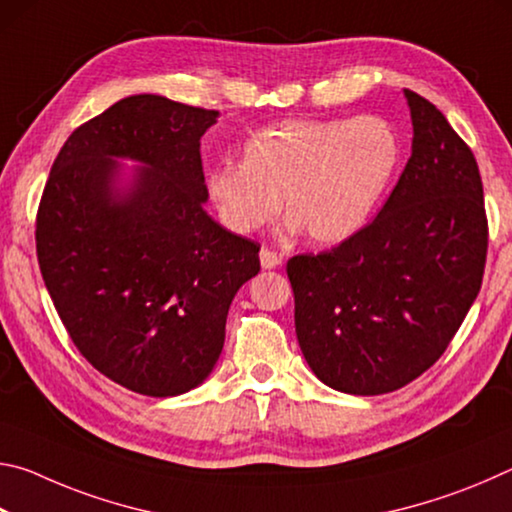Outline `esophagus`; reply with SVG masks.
I'll return each mask as SVG.
<instances>
[{"label": "esophagus", "instance_id": "1", "mask_svg": "<svg viewBox=\"0 0 512 512\" xmlns=\"http://www.w3.org/2000/svg\"><path fill=\"white\" fill-rule=\"evenodd\" d=\"M259 262H262V266L264 268H275V266H280L282 264V257L275 253V250H271V248H262L259 250Z\"/></svg>", "mask_w": 512, "mask_h": 512}]
</instances>
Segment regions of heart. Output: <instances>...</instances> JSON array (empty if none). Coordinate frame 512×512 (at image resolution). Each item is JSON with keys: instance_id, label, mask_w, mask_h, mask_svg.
I'll use <instances>...</instances> for the list:
<instances>
[{"instance_id": "heart-1", "label": "heart", "mask_w": 512, "mask_h": 512, "mask_svg": "<svg viewBox=\"0 0 512 512\" xmlns=\"http://www.w3.org/2000/svg\"><path fill=\"white\" fill-rule=\"evenodd\" d=\"M400 162V142L379 117L282 119L255 133L241 164H221L207 189L230 230L255 232L280 210L316 244L363 228Z\"/></svg>"}]
</instances>
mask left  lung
<instances>
[{"label": "left lung", "mask_w": 512, "mask_h": 512, "mask_svg": "<svg viewBox=\"0 0 512 512\" xmlns=\"http://www.w3.org/2000/svg\"><path fill=\"white\" fill-rule=\"evenodd\" d=\"M413 151L368 225L287 262L309 368L341 393L384 395L436 363L481 291L488 216L479 164L431 101L404 90Z\"/></svg>", "instance_id": "obj_1"}]
</instances>
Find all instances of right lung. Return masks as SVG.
<instances>
[{
	"label": "right lung",
	"mask_w": 512,
	"mask_h": 512,
	"mask_svg": "<svg viewBox=\"0 0 512 512\" xmlns=\"http://www.w3.org/2000/svg\"><path fill=\"white\" fill-rule=\"evenodd\" d=\"M216 110L135 94L67 137L36 214L42 280L69 339L101 375L151 397L210 375L259 244L205 212L201 137ZM110 157L147 164L112 202Z\"/></svg>",
	"instance_id": "1"
}]
</instances>
